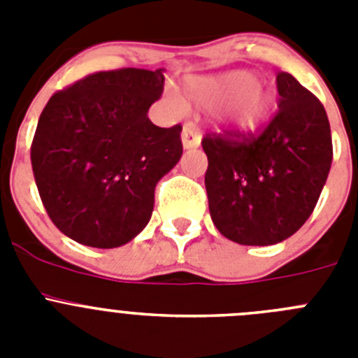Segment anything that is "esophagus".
Instances as JSON below:
<instances>
[{"label":"esophagus","mask_w":358,"mask_h":358,"mask_svg":"<svg viewBox=\"0 0 358 358\" xmlns=\"http://www.w3.org/2000/svg\"><path fill=\"white\" fill-rule=\"evenodd\" d=\"M182 147L185 148H197L201 145V132L194 123H185L182 127Z\"/></svg>","instance_id":"obj_1"}]
</instances>
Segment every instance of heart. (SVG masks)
<instances>
[{
  "label": "heart",
  "mask_w": 358,
  "mask_h": 358,
  "mask_svg": "<svg viewBox=\"0 0 358 358\" xmlns=\"http://www.w3.org/2000/svg\"><path fill=\"white\" fill-rule=\"evenodd\" d=\"M186 100L206 110H217L218 120L236 132L260 127L273 107V93L256 80L252 73L233 71L217 77H197L186 84ZM166 103L176 115H185L188 106L181 94L170 91Z\"/></svg>",
  "instance_id": "1"
}]
</instances>
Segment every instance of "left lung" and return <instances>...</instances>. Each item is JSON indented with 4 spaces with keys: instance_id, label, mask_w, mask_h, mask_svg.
I'll use <instances>...</instances> for the list:
<instances>
[{
    "instance_id": "1",
    "label": "left lung",
    "mask_w": 358,
    "mask_h": 358,
    "mask_svg": "<svg viewBox=\"0 0 358 358\" xmlns=\"http://www.w3.org/2000/svg\"><path fill=\"white\" fill-rule=\"evenodd\" d=\"M280 110L258 136L206 134L210 215L226 238L273 245L312 215L331 166L327 110L290 73L276 77Z\"/></svg>"
}]
</instances>
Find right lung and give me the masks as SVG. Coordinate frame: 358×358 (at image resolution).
<instances>
[{"label": "right lung", "mask_w": 358, "mask_h": 358, "mask_svg": "<svg viewBox=\"0 0 358 358\" xmlns=\"http://www.w3.org/2000/svg\"><path fill=\"white\" fill-rule=\"evenodd\" d=\"M163 69L87 75L50 98L31 141V169L52 222L71 240L113 249L147 226L154 189L181 159V125L148 120Z\"/></svg>", "instance_id": "right-lung-1"}]
</instances>
